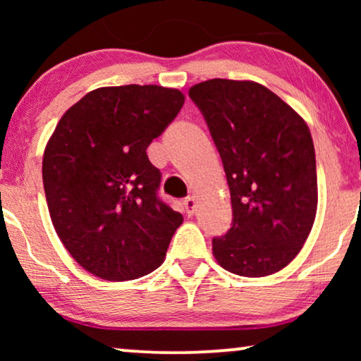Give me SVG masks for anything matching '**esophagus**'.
<instances>
[{
    "label": "esophagus",
    "instance_id": "esophagus-1",
    "mask_svg": "<svg viewBox=\"0 0 361 361\" xmlns=\"http://www.w3.org/2000/svg\"><path fill=\"white\" fill-rule=\"evenodd\" d=\"M195 197L194 195H187L185 199H184V205H185V210H187V214H194V210H195Z\"/></svg>",
    "mask_w": 361,
    "mask_h": 361
}]
</instances>
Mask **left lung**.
<instances>
[{"instance_id": "8db88e82", "label": "left lung", "mask_w": 361, "mask_h": 361, "mask_svg": "<svg viewBox=\"0 0 361 361\" xmlns=\"http://www.w3.org/2000/svg\"><path fill=\"white\" fill-rule=\"evenodd\" d=\"M224 162L233 220L212 240L221 268L278 273L302 248L317 210V171L305 121L256 82L214 78L189 90Z\"/></svg>"}]
</instances>
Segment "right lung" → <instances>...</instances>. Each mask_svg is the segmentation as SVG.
Masks as SVG:
<instances>
[{
    "mask_svg": "<svg viewBox=\"0 0 361 361\" xmlns=\"http://www.w3.org/2000/svg\"><path fill=\"white\" fill-rule=\"evenodd\" d=\"M184 95L157 85L103 87L68 108L49 140L42 180L59 238L88 273L130 281L159 268L182 215L159 197L146 154Z\"/></svg>",
    "mask_w": 361,
    "mask_h": 361,
    "instance_id": "1",
    "label": "right lung"
}]
</instances>
